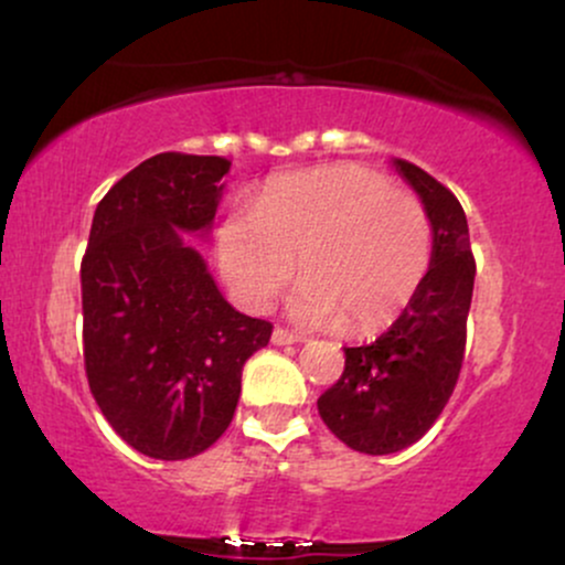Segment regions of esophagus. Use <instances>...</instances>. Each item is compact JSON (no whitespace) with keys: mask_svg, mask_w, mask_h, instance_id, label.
I'll use <instances>...</instances> for the list:
<instances>
[{"mask_svg":"<svg viewBox=\"0 0 565 565\" xmlns=\"http://www.w3.org/2000/svg\"><path fill=\"white\" fill-rule=\"evenodd\" d=\"M270 340H274V345H295V342H302V337L297 332H289V329H284V327H276Z\"/></svg>","mask_w":565,"mask_h":565,"instance_id":"obj_1","label":"esophagus"}]
</instances>
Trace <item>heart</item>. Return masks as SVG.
<instances>
[{
    "instance_id": "obj_1",
    "label": "heart",
    "mask_w": 565,
    "mask_h": 565,
    "mask_svg": "<svg viewBox=\"0 0 565 565\" xmlns=\"http://www.w3.org/2000/svg\"><path fill=\"white\" fill-rule=\"evenodd\" d=\"M430 217L412 193L353 164L270 180L255 212L220 225V268L246 308L263 310L305 278L295 316L364 334L412 302L430 265Z\"/></svg>"
}]
</instances>
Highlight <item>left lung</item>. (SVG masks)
Here are the masks:
<instances>
[{"instance_id":"left-lung-1","label":"left lung","mask_w":565,"mask_h":565,"mask_svg":"<svg viewBox=\"0 0 565 565\" xmlns=\"http://www.w3.org/2000/svg\"><path fill=\"white\" fill-rule=\"evenodd\" d=\"M393 164L430 217V268L387 332L369 345L345 348V372L319 398L323 425L353 451L374 457L423 438L449 404L465 361L476 281L462 204L412 161Z\"/></svg>"}]
</instances>
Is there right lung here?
Here are the masks:
<instances>
[{
    "mask_svg": "<svg viewBox=\"0 0 565 565\" xmlns=\"http://www.w3.org/2000/svg\"><path fill=\"white\" fill-rule=\"evenodd\" d=\"M228 159L157 153L97 204L82 257L89 393L116 436L188 459L228 430L242 369L274 323L238 313L180 231H210Z\"/></svg>",
    "mask_w": 565,
    "mask_h": 565,
    "instance_id": "obj_1",
    "label": "right lung"
}]
</instances>
